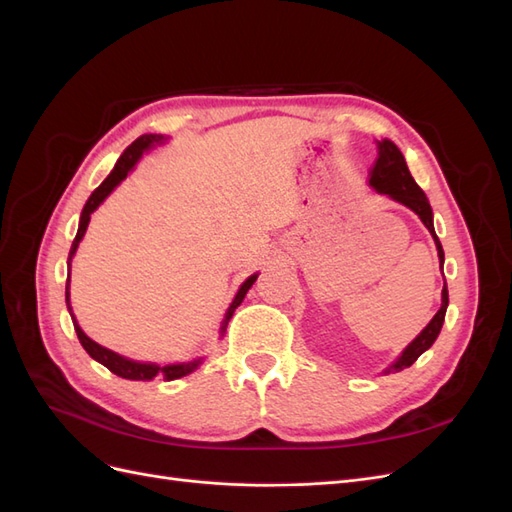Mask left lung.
<instances>
[{
  "instance_id": "1",
  "label": "left lung",
  "mask_w": 512,
  "mask_h": 512,
  "mask_svg": "<svg viewBox=\"0 0 512 512\" xmlns=\"http://www.w3.org/2000/svg\"><path fill=\"white\" fill-rule=\"evenodd\" d=\"M378 147V158L374 162V166L369 168V183L374 185L376 192L391 196L397 203L406 205L408 209H412L421 222L427 226V230L431 232L433 241H436L438 247V256H440V265H444V250H442V243L436 235V230H433V213L429 207V200L425 196V192L418 188L416 181L412 179L410 170L406 166L404 156H401V151L397 149L395 143L391 141H376ZM446 305H448V290H446V282H444V290H442V307L438 309V314L431 318V322L427 327L421 331L414 342L404 350V354L399 356V359L384 371V374H391V371H401L410 367L418 356H421L427 348H431V344L436 342V337L440 335L442 329V322L446 316Z\"/></svg>"
}]
</instances>
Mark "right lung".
I'll use <instances>...</instances> for the list:
<instances>
[{
	"mask_svg": "<svg viewBox=\"0 0 512 512\" xmlns=\"http://www.w3.org/2000/svg\"><path fill=\"white\" fill-rule=\"evenodd\" d=\"M162 141H164L162 134H143L141 138H136V141H134L126 151L121 153V158L117 160V164H115V168H113V173L108 175V177L102 181V185H98V188L94 190V194L89 196V200H87L85 207H83V213H81L79 232H76V237H74L72 247H70L68 269H70V262H72V256H74V252H76V247H79V243H81V239H83V235H85L91 213H94V211L100 207L102 200H104L108 194H111L123 179L128 177L132 166L138 162V158L143 156V151L149 149L151 145L162 143ZM256 277H258V275L247 277V280L243 282V286L239 288L235 301L230 303L228 312H226V318H224V322H222V329H220L222 335H224V331H226V324H228L230 316L235 314V309H237V307L241 305V301L245 299V294H247V290L252 288V284L256 282ZM68 288H70V273H68V286H66V303H68L70 316H72L70 290H68ZM72 322H74L76 335H79L81 346L87 350V354L91 356V359H96V361L102 363L106 369H111L113 374L119 376V378H126V380H153L156 376H160V378H164V380H177V378H181V376H185V374H192V371L200 365V359H194V361H188V363H179V365H164V367L153 365V363H136V361H130V359H126V356H119L117 352L108 350V348H102L100 344L94 342V339H89V337L81 331L79 324H76L74 316H72Z\"/></svg>",
	"mask_w": 512,
	"mask_h": 512,
	"instance_id": "right-lung-1",
	"label": "right lung"
}]
</instances>
